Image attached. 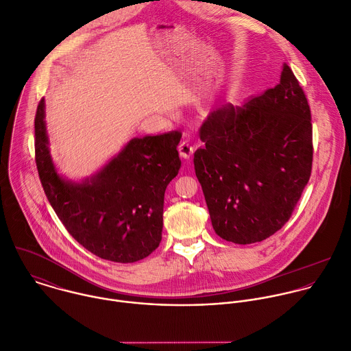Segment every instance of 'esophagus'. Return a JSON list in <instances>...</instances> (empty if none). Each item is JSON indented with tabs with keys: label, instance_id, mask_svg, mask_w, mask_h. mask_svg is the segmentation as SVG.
Returning a JSON list of instances; mask_svg holds the SVG:
<instances>
[{
	"label": "esophagus",
	"instance_id": "obj_1",
	"mask_svg": "<svg viewBox=\"0 0 351 351\" xmlns=\"http://www.w3.org/2000/svg\"><path fill=\"white\" fill-rule=\"evenodd\" d=\"M179 153H180V156L184 158V160H189L191 156H193V153H194V146L191 145V142L189 141V139H183L182 142H180V145H179Z\"/></svg>",
	"mask_w": 351,
	"mask_h": 351
}]
</instances>
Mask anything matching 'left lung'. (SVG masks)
I'll return each instance as SVG.
<instances>
[{
  "label": "left lung",
  "instance_id": "8db88e82",
  "mask_svg": "<svg viewBox=\"0 0 351 351\" xmlns=\"http://www.w3.org/2000/svg\"><path fill=\"white\" fill-rule=\"evenodd\" d=\"M199 139L194 169L216 234L243 245L273 236L289 220L313 164L310 106L291 67L261 96L210 111Z\"/></svg>",
  "mask_w": 351,
  "mask_h": 351
}]
</instances>
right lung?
<instances>
[{
	"label": "right lung",
	"mask_w": 351,
	"mask_h": 351,
	"mask_svg": "<svg viewBox=\"0 0 351 351\" xmlns=\"http://www.w3.org/2000/svg\"><path fill=\"white\" fill-rule=\"evenodd\" d=\"M45 101L36 120V164L45 195L58 217L85 250L117 262L147 258L161 243L164 195L180 169L182 134L135 138L96 175L81 183L55 169L45 127Z\"/></svg>",
	"instance_id": "1"
}]
</instances>
